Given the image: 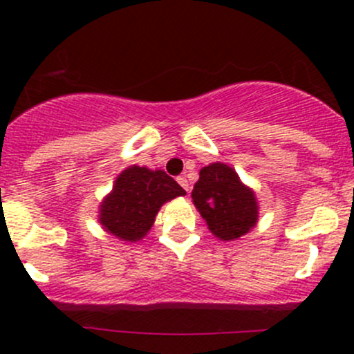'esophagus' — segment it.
<instances>
[{"mask_svg": "<svg viewBox=\"0 0 354 354\" xmlns=\"http://www.w3.org/2000/svg\"><path fill=\"white\" fill-rule=\"evenodd\" d=\"M178 183H180L181 187L185 188V190L190 192V185H188V180H187V178H185V176H180V178H178Z\"/></svg>", "mask_w": 354, "mask_h": 354, "instance_id": "esophagus-1", "label": "esophagus"}]
</instances>
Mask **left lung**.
<instances>
[{"label": "left lung", "mask_w": 354, "mask_h": 354, "mask_svg": "<svg viewBox=\"0 0 354 354\" xmlns=\"http://www.w3.org/2000/svg\"><path fill=\"white\" fill-rule=\"evenodd\" d=\"M192 198L209 230L221 240L243 236L255 226L259 217L253 192L226 164L214 162L200 169Z\"/></svg>", "instance_id": "obj_1"}]
</instances>
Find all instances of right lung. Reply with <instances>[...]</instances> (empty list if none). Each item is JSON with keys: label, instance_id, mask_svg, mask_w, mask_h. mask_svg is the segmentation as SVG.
Masks as SVG:
<instances>
[{"label": "right lung", "instance_id": "right-lung-1", "mask_svg": "<svg viewBox=\"0 0 354 354\" xmlns=\"http://www.w3.org/2000/svg\"><path fill=\"white\" fill-rule=\"evenodd\" d=\"M185 194L164 171L131 166L118 176L113 192L101 205L99 221L120 240L137 241L152 227L160 205Z\"/></svg>", "mask_w": 354, "mask_h": 354}]
</instances>
